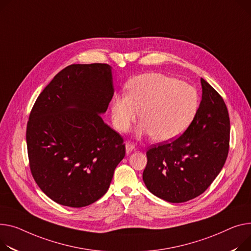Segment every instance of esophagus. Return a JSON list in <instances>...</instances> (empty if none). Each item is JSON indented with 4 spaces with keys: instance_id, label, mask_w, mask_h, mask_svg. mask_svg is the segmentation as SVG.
I'll use <instances>...</instances> for the list:
<instances>
[{
    "instance_id": "1",
    "label": "esophagus",
    "mask_w": 251,
    "mask_h": 251,
    "mask_svg": "<svg viewBox=\"0 0 251 251\" xmlns=\"http://www.w3.org/2000/svg\"><path fill=\"white\" fill-rule=\"evenodd\" d=\"M125 146H126V151H127V153H130V152L134 151V150H135V144L130 142V141L126 142Z\"/></svg>"
}]
</instances>
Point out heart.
Instances as JSON below:
<instances>
[{"label":"heart","mask_w":251,"mask_h":251,"mask_svg":"<svg viewBox=\"0 0 251 251\" xmlns=\"http://www.w3.org/2000/svg\"><path fill=\"white\" fill-rule=\"evenodd\" d=\"M199 107L196 89L179 79L158 73L140 75L127 85V94L112 100L115 127L127 131L140 111V135H151L159 142L170 141L191 124Z\"/></svg>","instance_id":"b5f03b06"}]
</instances>
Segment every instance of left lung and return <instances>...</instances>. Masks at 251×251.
Listing matches in <instances>:
<instances>
[{
	"label": "left lung",
	"mask_w": 251,
	"mask_h": 251,
	"mask_svg": "<svg viewBox=\"0 0 251 251\" xmlns=\"http://www.w3.org/2000/svg\"><path fill=\"white\" fill-rule=\"evenodd\" d=\"M202 101L187 130L175 140L146 151V188L170 203H183L203 194L226 161L230 119L223 98L201 78Z\"/></svg>",
	"instance_id": "1"
}]
</instances>
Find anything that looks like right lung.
I'll list each match as a JSON object with an SVG mask.
<instances>
[{
	"instance_id": "obj_1",
	"label": "right lung",
	"mask_w": 251,
	"mask_h": 251,
	"mask_svg": "<svg viewBox=\"0 0 251 251\" xmlns=\"http://www.w3.org/2000/svg\"><path fill=\"white\" fill-rule=\"evenodd\" d=\"M114 95L107 63L72 64L38 96L27 123L29 166L57 204L81 208L108 191L125 156L123 137L104 123Z\"/></svg>"
}]
</instances>
